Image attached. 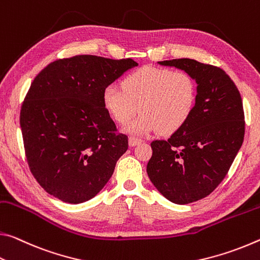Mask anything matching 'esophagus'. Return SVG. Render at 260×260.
<instances>
[{
	"label": "esophagus",
	"mask_w": 260,
	"mask_h": 260,
	"mask_svg": "<svg viewBox=\"0 0 260 260\" xmlns=\"http://www.w3.org/2000/svg\"><path fill=\"white\" fill-rule=\"evenodd\" d=\"M140 143H142V139H139L137 137H133V136H131V137H129V145L130 146H136V145H138V144H140Z\"/></svg>",
	"instance_id": "1"
}]
</instances>
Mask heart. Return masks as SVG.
Instances as JSON below:
<instances>
[{
    "mask_svg": "<svg viewBox=\"0 0 260 260\" xmlns=\"http://www.w3.org/2000/svg\"><path fill=\"white\" fill-rule=\"evenodd\" d=\"M104 106L115 121L126 124L138 114L137 120L126 127L129 133L160 135L177 133L193 113L197 101V83L185 71L144 67L122 80V90L106 87Z\"/></svg>",
    "mask_w": 260,
    "mask_h": 260,
    "instance_id": "1",
    "label": "heart"
}]
</instances>
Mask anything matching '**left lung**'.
I'll list each match as a JSON object with an SVG mask.
<instances>
[{
    "label": "left lung",
    "mask_w": 260,
    "mask_h": 260,
    "mask_svg": "<svg viewBox=\"0 0 260 260\" xmlns=\"http://www.w3.org/2000/svg\"><path fill=\"white\" fill-rule=\"evenodd\" d=\"M184 70L197 83V101L189 121L167 140L151 143L147 175L172 203L197 202L213 192L244 139L242 98L222 69L191 58L159 62Z\"/></svg>",
    "instance_id": "8db88e82"
}]
</instances>
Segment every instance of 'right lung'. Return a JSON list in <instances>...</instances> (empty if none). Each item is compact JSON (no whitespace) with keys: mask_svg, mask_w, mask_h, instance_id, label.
<instances>
[{"mask_svg":"<svg viewBox=\"0 0 260 260\" xmlns=\"http://www.w3.org/2000/svg\"><path fill=\"white\" fill-rule=\"evenodd\" d=\"M131 58L77 55L54 61L31 84L20 109L29 170L46 192L70 204L90 201L112 177L127 137L104 106V91Z\"/></svg>","mask_w":260,"mask_h":260,"instance_id":"1","label":"right lung"}]
</instances>
